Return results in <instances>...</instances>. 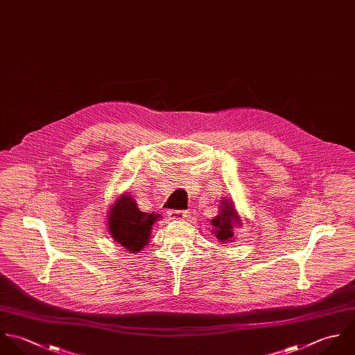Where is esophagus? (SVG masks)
<instances>
[{
  "instance_id": "1",
  "label": "esophagus",
  "mask_w": 355,
  "mask_h": 355,
  "mask_svg": "<svg viewBox=\"0 0 355 355\" xmlns=\"http://www.w3.org/2000/svg\"><path fill=\"white\" fill-rule=\"evenodd\" d=\"M167 214H168V218L173 220H184L188 216V211H184V210H170Z\"/></svg>"
}]
</instances>
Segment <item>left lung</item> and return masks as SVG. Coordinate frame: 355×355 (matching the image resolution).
Wrapping results in <instances>:
<instances>
[{
	"mask_svg": "<svg viewBox=\"0 0 355 355\" xmlns=\"http://www.w3.org/2000/svg\"><path fill=\"white\" fill-rule=\"evenodd\" d=\"M211 225L214 226L213 233L219 240V243L225 244L233 240L234 237L233 226L241 225V220L232 200H227L226 198L220 200L219 213L211 220Z\"/></svg>",
	"mask_w": 355,
	"mask_h": 355,
	"instance_id": "obj_1",
	"label": "left lung"
}]
</instances>
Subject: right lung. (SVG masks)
<instances>
[{"instance_id": "add662e5", "label": "right lung", "mask_w": 355, "mask_h": 355, "mask_svg": "<svg viewBox=\"0 0 355 355\" xmlns=\"http://www.w3.org/2000/svg\"><path fill=\"white\" fill-rule=\"evenodd\" d=\"M160 214L140 211L136 200L122 193L108 211V229L111 237L130 252H140L149 241L153 223Z\"/></svg>"}]
</instances>
